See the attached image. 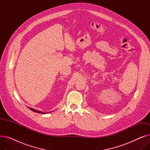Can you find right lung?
Here are the masks:
<instances>
[{"mask_svg":"<svg viewBox=\"0 0 150 150\" xmlns=\"http://www.w3.org/2000/svg\"><path fill=\"white\" fill-rule=\"evenodd\" d=\"M30 110H31V111H33V112H37V113H41V114H45V112H41V111H37V110H36V109H33V108H28ZM49 113V112H48Z\"/></svg>","mask_w":150,"mask_h":150,"instance_id":"add662e5","label":"right lung"}]
</instances>
